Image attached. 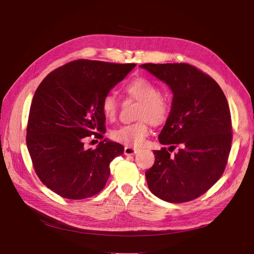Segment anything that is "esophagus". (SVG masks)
<instances>
[{"instance_id":"1","label":"esophagus","mask_w":254,"mask_h":254,"mask_svg":"<svg viewBox=\"0 0 254 254\" xmlns=\"http://www.w3.org/2000/svg\"><path fill=\"white\" fill-rule=\"evenodd\" d=\"M136 152H137L136 148L129 147V146H126L125 149H124V153L126 156H131V155H134V153H136Z\"/></svg>"}]
</instances>
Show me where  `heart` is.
<instances>
[{"instance_id":"heart-1","label":"heart","mask_w":254,"mask_h":254,"mask_svg":"<svg viewBox=\"0 0 254 254\" xmlns=\"http://www.w3.org/2000/svg\"><path fill=\"white\" fill-rule=\"evenodd\" d=\"M124 92L128 97L139 102L135 119L140 121L115 128L111 136L115 142L132 147L141 145L149 134V124L160 126L167 121L171 113V103L166 96L160 93L155 83L144 77H136L127 82ZM118 109L119 103L115 95L106 94L102 101L105 118L109 121L115 120Z\"/></svg>"}]
</instances>
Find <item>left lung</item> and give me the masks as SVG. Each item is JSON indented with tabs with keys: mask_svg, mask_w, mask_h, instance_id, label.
<instances>
[{
	"mask_svg": "<svg viewBox=\"0 0 254 254\" xmlns=\"http://www.w3.org/2000/svg\"><path fill=\"white\" fill-rule=\"evenodd\" d=\"M173 92V102L159 142L155 164L145 173L153 195L173 203L190 201L210 190L224 174L232 143L227 98L211 76L188 64L140 65Z\"/></svg>",
	"mask_w": 254,
	"mask_h": 254,
	"instance_id": "8db88e82",
	"label": "left lung"
}]
</instances>
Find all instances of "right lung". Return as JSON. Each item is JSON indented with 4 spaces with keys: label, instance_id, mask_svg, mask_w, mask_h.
<instances>
[{
    "label": "right lung",
    "instance_id": "add662e5",
    "mask_svg": "<svg viewBox=\"0 0 254 254\" xmlns=\"http://www.w3.org/2000/svg\"><path fill=\"white\" fill-rule=\"evenodd\" d=\"M134 64L79 59L51 72L37 88L28 115L26 145L41 182L59 196L79 200L98 194L110 176L111 161L123 145L104 139L102 101Z\"/></svg>",
    "mask_w": 254,
    "mask_h": 254
}]
</instances>
